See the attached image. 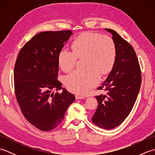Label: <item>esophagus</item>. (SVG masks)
<instances>
[{"mask_svg":"<svg viewBox=\"0 0 155 155\" xmlns=\"http://www.w3.org/2000/svg\"><path fill=\"white\" fill-rule=\"evenodd\" d=\"M84 98H85V97L84 96H82V95H76V99H84Z\"/></svg>","mask_w":155,"mask_h":155,"instance_id":"obj_1","label":"esophagus"}]
</instances>
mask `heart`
Segmentation results:
<instances>
[{"instance_id":"1","label":"heart","mask_w":155,"mask_h":155,"mask_svg":"<svg viewBox=\"0 0 155 155\" xmlns=\"http://www.w3.org/2000/svg\"><path fill=\"white\" fill-rule=\"evenodd\" d=\"M72 51L62 48L58 55V62L64 72L74 67L77 58L84 57V69L76 70L64 78L69 91L79 94L88 93L99 83L101 74L105 75L113 70L116 62V46L108 36L92 32L80 35L73 41Z\"/></svg>"}]
</instances>
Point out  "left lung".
I'll return each mask as SVG.
<instances>
[{
	"mask_svg": "<svg viewBox=\"0 0 155 155\" xmlns=\"http://www.w3.org/2000/svg\"><path fill=\"white\" fill-rule=\"evenodd\" d=\"M104 30L113 35L117 58L113 70L98 88H104L107 94L95 97L98 105L92 121L98 127L109 130L123 123L132 110L140 90L141 72L132 46L116 31Z\"/></svg>",
	"mask_w": 155,
	"mask_h": 155,
	"instance_id": "obj_1",
	"label": "left lung"
}]
</instances>
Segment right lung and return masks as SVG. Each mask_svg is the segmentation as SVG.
Instances as JSON below:
<instances>
[{
    "label": "right lung",
    "instance_id": "obj_1",
    "mask_svg": "<svg viewBox=\"0 0 155 155\" xmlns=\"http://www.w3.org/2000/svg\"><path fill=\"white\" fill-rule=\"evenodd\" d=\"M72 35L71 31H46L25 45L14 68L16 100L26 119L42 131L57 127L75 97L57 80L58 55ZM62 93L50 94L52 90Z\"/></svg>",
    "mask_w": 155,
    "mask_h": 155
}]
</instances>
